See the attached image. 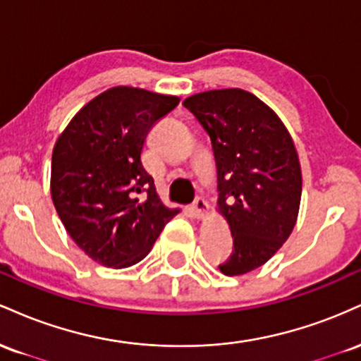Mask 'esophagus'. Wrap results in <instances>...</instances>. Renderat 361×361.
I'll use <instances>...</instances> for the list:
<instances>
[{
  "instance_id": "obj_1",
  "label": "esophagus",
  "mask_w": 361,
  "mask_h": 361,
  "mask_svg": "<svg viewBox=\"0 0 361 361\" xmlns=\"http://www.w3.org/2000/svg\"><path fill=\"white\" fill-rule=\"evenodd\" d=\"M207 210H209V204H207L204 198H202V197L195 198V202H193V205H192V212H193L195 217H197V219H204L205 215H207Z\"/></svg>"
}]
</instances>
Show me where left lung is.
<instances>
[{
	"mask_svg": "<svg viewBox=\"0 0 361 361\" xmlns=\"http://www.w3.org/2000/svg\"><path fill=\"white\" fill-rule=\"evenodd\" d=\"M183 105L212 142L217 210L233 234L234 250L219 270L244 275L267 263L292 234L302 195L299 156L279 115L252 93L204 91Z\"/></svg>",
	"mask_w": 361,
	"mask_h": 361,
	"instance_id": "1",
	"label": "left lung"
}]
</instances>
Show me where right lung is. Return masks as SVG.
<instances>
[{"mask_svg":"<svg viewBox=\"0 0 361 361\" xmlns=\"http://www.w3.org/2000/svg\"><path fill=\"white\" fill-rule=\"evenodd\" d=\"M178 103V97L115 86L86 103L54 146V207L73 241L103 267L146 258L180 212L163 205L140 161L151 127Z\"/></svg>","mask_w":361,"mask_h":361,"instance_id":"right-lung-1","label":"right lung"}]
</instances>
